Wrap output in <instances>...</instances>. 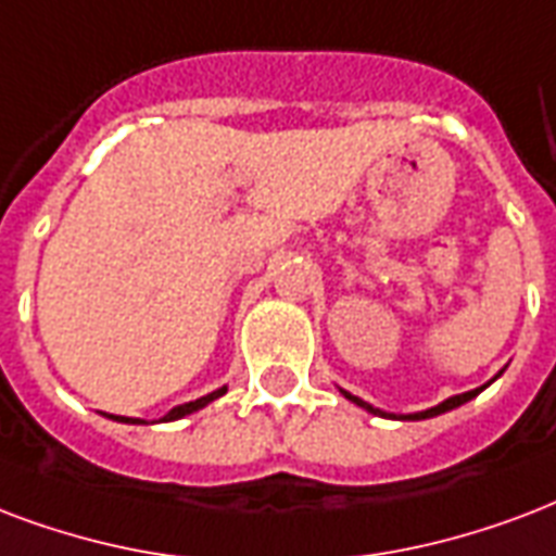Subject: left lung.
<instances>
[{
  "mask_svg": "<svg viewBox=\"0 0 556 556\" xmlns=\"http://www.w3.org/2000/svg\"><path fill=\"white\" fill-rule=\"evenodd\" d=\"M486 384H490V381H486ZM486 384H484V388H486ZM484 388H476V391L457 393V396H448L446 402H440V405H434V408L417 410V414H402V417H396V414H384V410H379V408H372V405H367V402H362V400H358V396H353V393H346V391H341V393H344V396H346V400H350V402H355V405H362L364 410H370V414H379V417H391V419H429V417H438V414H446V410L457 408V405H464V402L476 400L478 393L484 391Z\"/></svg>",
  "mask_w": 556,
  "mask_h": 556,
  "instance_id": "obj_1",
  "label": "left lung"
}]
</instances>
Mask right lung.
Listing matches in <instances>:
<instances>
[{
  "mask_svg": "<svg viewBox=\"0 0 556 556\" xmlns=\"http://www.w3.org/2000/svg\"><path fill=\"white\" fill-rule=\"evenodd\" d=\"M224 393H227V388H218V391H212V393H206V396H201V400H194V402H186V405H177V408H172L168 410V414H165V422H172V419H180V417H186V414H192V410H201V408H206V405H210L212 400H218V396H224ZM110 419H118V422H142V419H134V417H113V414H110Z\"/></svg>",
  "mask_w": 556,
  "mask_h": 556,
  "instance_id": "right-lung-1",
  "label": "right lung"
}]
</instances>
